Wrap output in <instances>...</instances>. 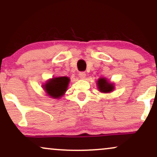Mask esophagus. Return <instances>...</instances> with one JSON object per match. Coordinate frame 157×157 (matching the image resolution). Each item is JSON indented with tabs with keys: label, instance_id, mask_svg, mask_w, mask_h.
I'll list each match as a JSON object with an SVG mask.
<instances>
[{
	"label": "esophagus",
	"instance_id": "1",
	"mask_svg": "<svg viewBox=\"0 0 157 157\" xmlns=\"http://www.w3.org/2000/svg\"><path fill=\"white\" fill-rule=\"evenodd\" d=\"M79 76H80L81 79H84L86 78V72H84V71H81V72H80V74H79Z\"/></svg>",
	"mask_w": 157,
	"mask_h": 157
}]
</instances>
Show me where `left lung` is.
<instances>
[{"label": "left lung", "mask_w": 157, "mask_h": 157, "mask_svg": "<svg viewBox=\"0 0 157 157\" xmlns=\"http://www.w3.org/2000/svg\"><path fill=\"white\" fill-rule=\"evenodd\" d=\"M97 88L100 92L109 93L114 90L113 83H111L107 80V79L102 77L97 80Z\"/></svg>", "instance_id": "left-lung-1"}]
</instances>
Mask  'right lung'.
<instances>
[{
	"label": "right lung",
	"instance_id": "1",
	"mask_svg": "<svg viewBox=\"0 0 157 157\" xmlns=\"http://www.w3.org/2000/svg\"><path fill=\"white\" fill-rule=\"evenodd\" d=\"M69 81L68 77H53L43 85V88L52 98H60L67 90Z\"/></svg>",
	"mask_w": 157,
	"mask_h": 157
}]
</instances>
